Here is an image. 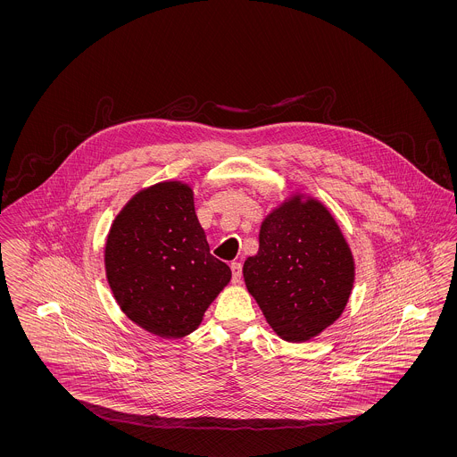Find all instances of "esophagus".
I'll return each instance as SVG.
<instances>
[{
  "instance_id": "esophagus-1",
  "label": "esophagus",
  "mask_w": 457,
  "mask_h": 457,
  "mask_svg": "<svg viewBox=\"0 0 457 457\" xmlns=\"http://www.w3.org/2000/svg\"><path fill=\"white\" fill-rule=\"evenodd\" d=\"M241 263L239 262H233L231 263V281L235 284H238L241 281Z\"/></svg>"
}]
</instances>
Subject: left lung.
Here are the masks:
<instances>
[{"label": "left lung", "mask_w": 457, "mask_h": 457, "mask_svg": "<svg viewBox=\"0 0 457 457\" xmlns=\"http://www.w3.org/2000/svg\"><path fill=\"white\" fill-rule=\"evenodd\" d=\"M259 243L243 276L267 322L291 343L320 334L343 313L354 279L337 222L320 202L295 196L262 222Z\"/></svg>", "instance_id": "left-lung-1"}]
</instances>
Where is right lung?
I'll list each match as a JSON object with an SVG mask.
<instances>
[{"instance_id": "1", "label": "right lung", "mask_w": 457, "mask_h": 457, "mask_svg": "<svg viewBox=\"0 0 457 457\" xmlns=\"http://www.w3.org/2000/svg\"><path fill=\"white\" fill-rule=\"evenodd\" d=\"M104 262L120 308L161 337L194 332L231 279V269L211 255L190 187L178 181L131 198L112 222Z\"/></svg>"}]
</instances>
